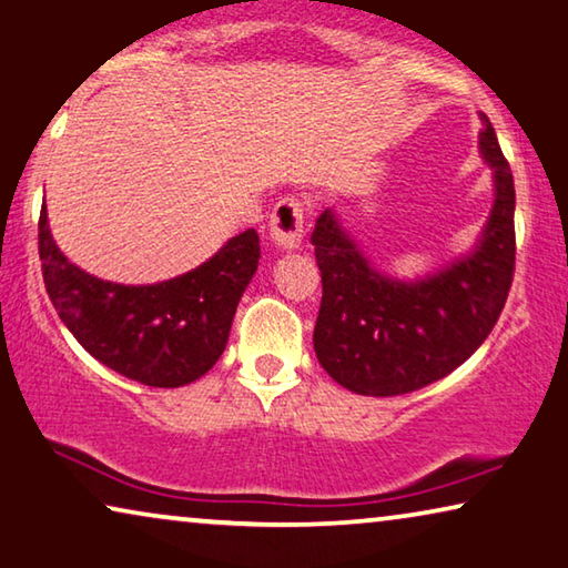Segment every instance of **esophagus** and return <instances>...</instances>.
<instances>
[{"label": "esophagus", "instance_id": "1", "mask_svg": "<svg viewBox=\"0 0 568 568\" xmlns=\"http://www.w3.org/2000/svg\"><path fill=\"white\" fill-rule=\"evenodd\" d=\"M303 222H306V201L283 199L270 214V234L281 250H298L303 242Z\"/></svg>", "mask_w": 568, "mask_h": 568}]
</instances>
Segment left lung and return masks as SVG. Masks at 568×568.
<instances>
[{"label":"left lung","mask_w":568,"mask_h":568,"mask_svg":"<svg viewBox=\"0 0 568 568\" xmlns=\"http://www.w3.org/2000/svg\"><path fill=\"white\" fill-rule=\"evenodd\" d=\"M479 152L493 168L495 203L477 244L418 281L379 273L334 209L311 244L321 270L313 349L346 390L390 397L420 390L464 365L493 332L515 270V185L495 126L479 114Z\"/></svg>","instance_id":"8db88e82"}]
</instances>
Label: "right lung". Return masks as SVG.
<instances>
[{"mask_svg": "<svg viewBox=\"0 0 568 568\" xmlns=\"http://www.w3.org/2000/svg\"><path fill=\"white\" fill-rule=\"evenodd\" d=\"M38 244L45 291L68 332L101 365L150 387H183L216 365L260 262V236L247 230L171 281H101L58 250L45 206Z\"/></svg>", "mask_w": 568, "mask_h": 568, "instance_id": "obj_1", "label": "right lung"}]
</instances>
